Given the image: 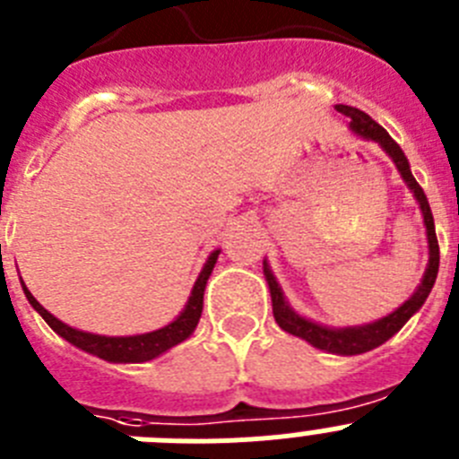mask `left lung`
Instances as JSON below:
<instances>
[{
	"label": "left lung",
	"mask_w": 459,
	"mask_h": 459,
	"mask_svg": "<svg viewBox=\"0 0 459 459\" xmlns=\"http://www.w3.org/2000/svg\"><path fill=\"white\" fill-rule=\"evenodd\" d=\"M338 112H342L344 117H350V131L354 135L363 137V140L377 142L384 152L391 156V160L395 163L397 172L403 174L404 184L409 186V190L413 193L416 202L420 206V213H423L425 222V234H428V248H429V259L428 269H425L423 280H420L419 290L409 296L403 306L397 307L395 312L386 315V317L377 319L372 324H363V326H344V328H331L322 326L317 322H310V319L301 317L299 312H294L290 307V303L285 301V294L280 290L278 280L271 273L269 264L264 262V275L266 282H269L271 290V303H273V317L278 322V326L287 333L296 335V338L306 340L312 347L317 350L328 351V354H340V356H354V354H366V351L375 350L379 344L386 342L388 338L400 331L404 324L411 319V315L420 310V306L425 303V299L429 296L432 287H435L437 273H439V243H437V232H435V218H432V211H429L428 197H425L423 188L419 186V181L413 179L411 169H409V160L403 153L400 144L388 135L370 115H366L363 109L351 108V105H335Z\"/></svg>",
	"instance_id": "obj_1"
}]
</instances>
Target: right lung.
I'll return each mask as SVG.
<instances>
[{
    "label": "right lung",
    "mask_w": 459,
    "mask_h": 459,
    "mask_svg": "<svg viewBox=\"0 0 459 459\" xmlns=\"http://www.w3.org/2000/svg\"><path fill=\"white\" fill-rule=\"evenodd\" d=\"M221 255V250H213L206 259L204 269L200 271L197 280H195L193 291L188 296V303H186L184 312L179 317L169 322L168 326L158 328V331H152V333H142V335H96L87 333V331H78V328L68 326V324L59 322L55 315L46 310L36 301L31 291L24 287L22 291L27 296V301L31 303L40 317L46 319L48 326L55 331L56 335H62L64 340H68L71 344H75L78 350L87 351V354L99 356V359L109 360V363H144V360H152L156 356L165 354L168 350H172L174 344L184 342L186 338H190L202 317V306H204V287L206 280H209L211 271L216 266V259Z\"/></svg>",
    "instance_id": "1"
}]
</instances>
